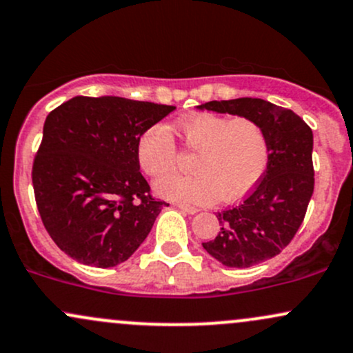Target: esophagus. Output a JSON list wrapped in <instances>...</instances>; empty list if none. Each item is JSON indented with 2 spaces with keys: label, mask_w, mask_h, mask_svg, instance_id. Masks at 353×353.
<instances>
[{
  "label": "esophagus",
  "mask_w": 353,
  "mask_h": 353,
  "mask_svg": "<svg viewBox=\"0 0 353 353\" xmlns=\"http://www.w3.org/2000/svg\"><path fill=\"white\" fill-rule=\"evenodd\" d=\"M178 208L181 210V212H185V213H188V215H195V213H198V208H195V207H190V205H183V203H178L176 205Z\"/></svg>",
  "instance_id": "obj_1"
}]
</instances>
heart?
Wrapping results in <instances>:
<instances>
[{"mask_svg":"<svg viewBox=\"0 0 353 353\" xmlns=\"http://www.w3.org/2000/svg\"><path fill=\"white\" fill-rule=\"evenodd\" d=\"M185 143L196 157L192 175L161 176L155 192L181 203H210L219 196L233 201L250 192L268 165L267 133L252 118L198 113L178 121ZM137 158L146 175L158 176L175 163V141L165 125H152L137 143Z\"/></svg>","mask_w":353,"mask_h":353,"instance_id":"1","label":"heart"}]
</instances>
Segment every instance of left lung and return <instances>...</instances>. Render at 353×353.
<instances>
[{"label": "left lung", "mask_w": 353, "mask_h": 353, "mask_svg": "<svg viewBox=\"0 0 353 353\" xmlns=\"http://www.w3.org/2000/svg\"><path fill=\"white\" fill-rule=\"evenodd\" d=\"M259 121L267 133L268 165L253 192L216 213L220 232L203 248L221 265L248 268L273 259L302 225L314 193V133L299 114L260 98L208 101L196 106Z\"/></svg>", "instance_id": "obj_1"}]
</instances>
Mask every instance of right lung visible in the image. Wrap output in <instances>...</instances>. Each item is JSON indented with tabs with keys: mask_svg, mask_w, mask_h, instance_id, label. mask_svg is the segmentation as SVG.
<instances>
[{
	"mask_svg": "<svg viewBox=\"0 0 353 353\" xmlns=\"http://www.w3.org/2000/svg\"><path fill=\"white\" fill-rule=\"evenodd\" d=\"M175 106L121 97H74L46 117L33 163L43 225L66 255L110 268L148 236L165 201L140 173L138 138Z\"/></svg>",
	"mask_w": 353,
	"mask_h": 353,
	"instance_id": "right-lung-1",
	"label": "right lung"
}]
</instances>
